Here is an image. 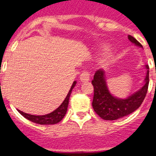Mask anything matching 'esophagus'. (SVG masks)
I'll return each mask as SVG.
<instances>
[{
    "label": "esophagus",
    "mask_w": 156,
    "mask_h": 156,
    "mask_svg": "<svg viewBox=\"0 0 156 156\" xmlns=\"http://www.w3.org/2000/svg\"><path fill=\"white\" fill-rule=\"evenodd\" d=\"M90 73L87 70H83L82 72V73L80 74V79L82 82H87V81L90 80Z\"/></svg>",
    "instance_id": "34e87169"
}]
</instances>
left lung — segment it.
Returning <instances> with one entry per match:
<instances>
[{
	"mask_svg": "<svg viewBox=\"0 0 156 156\" xmlns=\"http://www.w3.org/2000/svg\"><path fill=\"white\" fill-rule=\"evenodd\" d=\"M128 38L132 43L142 47L134 37L129 35ZM147 74L145 84L137 93L133 94L126 99H119L112 96L106 86L105 77L103 69L96 71L91 81L94 86V98L92 106L94 112L105 120H115L129 115L137 109L142 104L148 91L149 83V66H146Z\"/></svg>",
	"mask_w": 156,
	"mask_h": 156,
	"instance_id": "left-lung-1",
	"label": "left lung"
}]
</instances>
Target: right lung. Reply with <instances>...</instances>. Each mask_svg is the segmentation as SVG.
Returning a JSON list of instances; mask_svg holds the SVG:
<instances>
[{
  "mask_svg": "<svg viewBox=\"0 0 156 156\" xmlns=\"http://www.w3.org/2000/svg\"><path fill=\"white\" fill-rule=\"evenodd\" d=\"M76 83V82L74 81L73 85H72L71 88H70L68 94H67L66 99L64 100V101L62 103L61 105L59 106L57 109H55L54 112H51V113L47 114V115H34L25 113V112L20 111V110H18V111H19V113L21 114L22 115H23L26 119H29V120L32 121V122H36V123H38V124L51 125L58 123V122H60V121L64 118L65 115L66 114L70 94H71L72 90H73V88L75 87Z\"/></svg>",
  "mask_w": 156,
  "mask_h": 156,
  "instance_id": "obj_1",
  "label": "right lung"
}]
</instances>
